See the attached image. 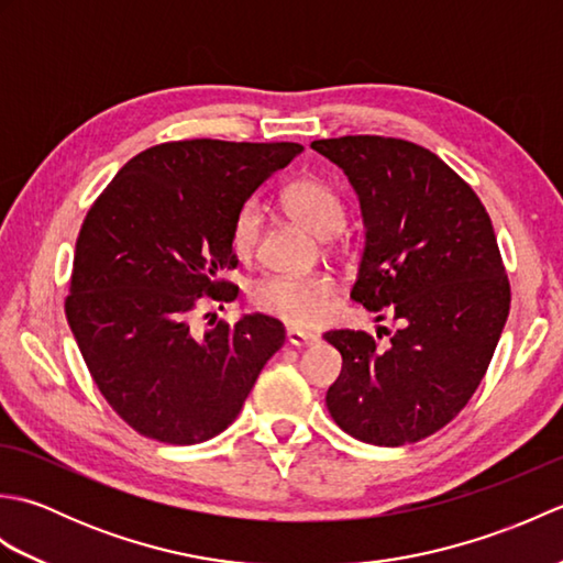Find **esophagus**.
I'll return each mask as SVG.
<instances>
[{
  "label": "esophagus",
  "instance_id": "34e87169",
  "mask_svg": "<svg viewBox=\"0 0 563 563\" xmlns=\"http://www.w3.org/2000/svg\"><path fill=\"white\" fill-rule=\"evenodd\" d=\"M285 341L290 345H297V349H307V345H312L319 341L317 333L312 331H302V329H288L285 331Z\"/></svg>",
  "mask_w": 563,
  "mask_h": 563
}]
</instances>
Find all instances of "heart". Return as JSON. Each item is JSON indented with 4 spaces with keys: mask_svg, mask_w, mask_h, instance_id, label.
<instances>
[{
    "mask_svg": "<svg viewBox=\"0 0 563 563\" xmlns=\"http://www.w3.org/2000/svg\"><path fill=\"white\" fill-rule=\"evenodd\" d=\"M280 208L292 220L305 224L309 232L324 236L327 242H336L345 222V206L336 188L327 178L307 174L292 178L280 190ZM263 218L254 200H246L236 210L230 230V244L234 254L251 261L258 254ZM336 280L329 273H305V275H273L254 285L251 302L263 314L275 317L292 327H312L331 314Z\"/></svg>",
    "mask_w": 563,
    "mask_h": 563,
    "instance_id": "obj_1",
    "label": "heart"
}]
</instances>
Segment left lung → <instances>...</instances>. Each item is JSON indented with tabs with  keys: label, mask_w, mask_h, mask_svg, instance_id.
<instances>
[{
	"label": "left lung",
	"mask_w": 563,
	"mask_h": 563,
	"mask_svg": "<svg viewBox=\"0 0 563 563\" xmlns=\"http://www.w3.org/2000/svg\"><path fill=\"white\" fill-rule=\"evenodd\" d=\"M361 198L365 254L351 300L397 331L336 329L343 367L327 391L355 440L399 448L445 428L484 379L510 309V283L484 202L438 154L409 140H314ZM388 341H380V331Z\"/></svg>",
	"instance_id": "8db88e82"
}]
</instances>
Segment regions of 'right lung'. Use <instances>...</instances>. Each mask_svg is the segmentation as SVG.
<instances>
[{
  "mask_svg": "<svg viewBox=\"0 0 563 563\" xmlns=\"http://www.w3.org/2000/svg\"><path fill=\"white\" fill-rule=\"evenodd\" d=\"M300 152L297 142H162L89 208L65 314L103 399L140 435L196 445L222 433L283 345L273 317H212L206 333L194 321L202 302L236 300L220 278L236 266L234 214Z\"/></svg>",
  "mask_w": 563,
  "mask_h": 563,
  "instance_id": "right-lung-1",
  "label": "right lung"
}]
</instances>
